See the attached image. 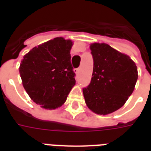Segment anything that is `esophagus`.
I'll return each mask as SVG.
<instances>
[{
  "label": "esophagus",
  "instance_id": "34e87169",
  "mask_svg": "<svg viewBox=\"0 0 151 151\" xmlns=\"http://www.w3.org/2000/svg\"><path fill=\"white\" fill-rule=\"evenodd\" d=\"M79 71H80V68L73 69V72H74L75 73H79Z\"/></svg>",
  "mask_w": 151,
  "mask_h": 151
}]
</instances>
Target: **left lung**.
Masks as SVG:
<instances>
[{
	"label": "left lung",
	"instance_id": "1",
	"mask_svg": "<svg viewBox=\"0 0 151 151\" xmlns=\"http://www.w3.org/2000/svg\"><path fill=\"white\" fill-rule=\"evenodd\" d=\"M93 72L88 86L83 88L85 103L97 114H109L120 109L134 91L137 66L129 55L109 45H90Z\"/></svg>",
	"mask_w": 151,
	"mask_h": 151
}]
</instances>
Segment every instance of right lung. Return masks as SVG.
<instances>
[{
  "instance_id": "right-lung-1",
  "label": "right lung",
  "mask_w": 151,
  "mask_h": 151,
  "mask_svg": "<svg viewBox=\"0 0 151 151\" xmlns=\"http://www.w3.org/2000/svg\"><path fill=\"white\" fill-rule=\"evenodd\" d=\"M71 40L55 37L34 47L19 66L22 85L30 99L41 107L61 106L75 85L71 65Z\"/></svg>"
}]
</instances>
